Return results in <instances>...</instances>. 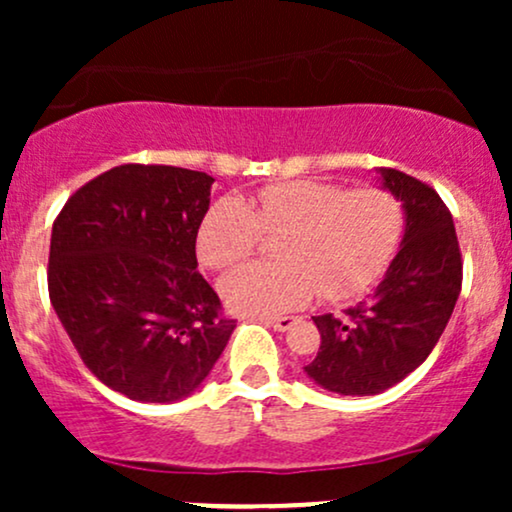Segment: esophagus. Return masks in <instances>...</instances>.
<instances>
[{
    "label": "esophagus",
    "instance_id": "1",
    "mask_svg": "<svg viewBox=\"0 0 512 512\" xmlns=\"http://www.w3.org/2000/svg\"><path fill=\"white\" fill-rule=\"evenodd\" d=\"M262 322H264V325L274 327V330H276V332H286V330H291V327H296V325H298V317H293V315H279V317H262Z\"/></svg>",
    "mask_w": 512,
    "mask_h": 512
}]
</instances>
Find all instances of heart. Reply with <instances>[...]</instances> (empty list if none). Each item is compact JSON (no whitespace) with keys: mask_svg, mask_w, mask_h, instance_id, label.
<instances>
[{"mask_svg":"<svg viewBox=\"0 0 512 512\" xmlns=\"http://www.w3.org/2000/svg\"><path fill=\"white\" fill-rule=\"evenodd\" d=\"M262 233L279 262H252L223 276L219 291L240 315H279L301 308L317 291L327 301L363 293L385 272L404 233L402 202L385 187L322 180L264 185L248 199H216L197 228V257L228 269L250 255Z\"/></svg>","mask_w":512,"mask_h":512,"instance_id":"obj_1","label":"heart"}]
</instances>
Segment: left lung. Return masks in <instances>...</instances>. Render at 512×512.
<instances>
[{"mask_svg": "<svg viewBox=\"0 0 512 512\" xmlns=\"http://www.w3.org/2000/svg\"><path fill=\"white\" fill-rule=\"evenodd\" d=\"M380 187L404 207V236L370 301L344 317L315 315L320 351L305 375L327 392L368 397L390 390L426 361L448 325L462 289L455 223L426 182L375 168Z\"/></svg>", "mask_w": 512, "mask_h": 512, "instance_id": "8db88e82", "label": "left lung"}]
</instances>
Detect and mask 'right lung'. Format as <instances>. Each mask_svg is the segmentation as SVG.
<instances>
[{
  "label": "right lung",
  "mask_w": 512,
  "mask_h": 512,
  "mask_svg": "<svg viewBox=\"0 0 512 512\" xmlns=\"http://www.w3.org/2000/svg\"><path fill=\"white\" fill-rule=\"evenodd\" d=\"M214 178L173 166L110 168L52 226L48 291L86 368L134 402L190 397L236 320L197 272Z\"/></svg>",
  "instance_id": "obj_1"
}]
</instances>
